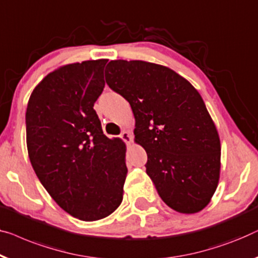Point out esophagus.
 I'll return each instance as SVG.
<instances>
[{
  "instance_id": "1",
  "label": "esophagus",
  "mask_w": 258,
  "mask_h": 258,
  "mask_svg": "<svg viewBox=\"0 0 258 258\" xmlns=\"http://www.w3.org/2000/svg\"><path fill=\"white\" fill-rule=\"evenodd\" d=\"M121 138L128 144L132 143V141H133V137H132V135H130V133H128V132H123L121 134Z\"/></svg>"
}]
</instances>
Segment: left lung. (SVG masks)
I'll use <instances>...</instances> for the list:
<instances>
[{
    "label": "left lung",
    "instance_id": "left-lung-1",
    "mask_svg": "<svg viewBox=\"0 0 258 258\" xmlns=\"http://www.w3.org/2000/svg\"><path fill=\"white\" fill-rule=\"evenodd\" d=\"M104 76L130 103L135 142L162 200L182 214L203 211L219 184L221 144L199 92L173 70L143 60H110Z\"/></svg>",
    "mask_w": 258,
    "mask_h": 258
}]
</instances>
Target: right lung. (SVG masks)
<instances>
[{
    "instance_id": "right-lung-1",
    "label": "right lung",
    "mask_w": 258,
    "mask_h": 258,
    "mask_svg": "<svg viewBox=\"0 0 258 258\" xmlns=\"http://www.w3.org/2000/svg\"><path fill=\"white\" fill-rule=\"evenodd\" d=\"M107 59L58 67L30 95L25 122L31 165L62 210L83 221L110 215L123 200L125 144L108 138L94 110Z\"/></svg>"
}]
</instances>
